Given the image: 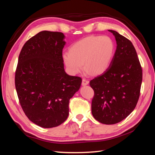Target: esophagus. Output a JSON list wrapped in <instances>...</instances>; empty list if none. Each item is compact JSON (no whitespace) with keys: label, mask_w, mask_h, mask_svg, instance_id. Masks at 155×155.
Instances as JSON below:
<instances>
[{"label":"esophagus","mask_w":155,"mask_h":155,"mask_svg":"<svg viewBox=\"0 0 155 155\" xmlns=\"http://www.w3.org/2000/svg\"><path fill=\"white\" fill-rule=\"evenodd\" d=\"M89 84V81L86 79V78H83L82 80V85L83 86H85Z\"/></svg>","instance_id":"obj_1"}]
</instances>
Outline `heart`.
<instances>
[{"label": "heart", "mask_w": 155, "mask_h": 155, "mask_svg": "<svg viewBox=\"0 0 155 155\" xmlns=\"http://www.w3.org/2000/svg\"><path fill=\"white\" fill-rule=\"evenodd\" d=\"M115 44L108 36H87L64 52L63 60L71 74H77L85 69L93 75L103 74L111 64Z\"/></svg>", "instance_id": "heart-1"}]
</instances>
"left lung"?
<instances>
[{
  "mask_svg": "<svg viewBox=\"0 0 155 155\" xmlns=\"http://www.w3.org/2000/svg\"><path fill=\"white\" fill-rule=\"evenodd\" d=\"M116 40V51L108 69L90 82L94 91L91 114L97 121L114 124L135 108L142 82V69L132 42L108 30Z\"/></svg>",
  "mask_w": 155,
  "mask_h": 155,
  "instance_id": "8db88e82",
  "label": "left lung"
}]
</instances>
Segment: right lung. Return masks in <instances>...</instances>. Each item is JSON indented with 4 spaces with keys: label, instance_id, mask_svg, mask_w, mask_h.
Here are the masks:
<instances>
[{
    "label": "right lung",
    "instance_id": "obj_1",
    "mask_svg": "<svg viewBox=\"0 0 155 155\" xmlns=\"http://www.w3.org/2000/svg\"><path fill=\"white\" fill-rule=\"evenodd\" d=\"M65 38L60 32L41 31L25 44L18 58L15 85L20 105L28 118L42 128L65 121L70 99L82 82L65 72Z\"/></svg>",
    "mask_w": 155,
    "mask_h": 155
}]
</instances>
